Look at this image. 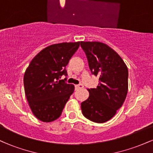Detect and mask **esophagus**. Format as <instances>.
Segmentation results:
<instances>
[{
    "mask_svg": "<svg viewBox=\"0 0 153 153\" xmlns=\"http://www.w3.org/2000/svg\"><path fill=\"white\" fill-rule=\"evenodd\" d=\"M75 87L76 89H81L83 88V85H82V84H79V85H75Z\"/></svg>",
    "mask_w": 153,
    "mask_h": 153,
    "instance_id": "obj_1",
    "label": "esophagus"
}]
</instances>
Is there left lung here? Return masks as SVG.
<instances>
[{
	"mask_svg": "<svg viewBox=\"0 0 153 153\" xmlns=\"http://www.w3.org/2000/svg\"><path fill=\"white\" fill-rule=\"evenodd\" d=\"M99 85L88 89L89 97L81 103L85 118L96 123L110 120L122 106L128 91V68L113 49L100 42H80Z\"/></svg>",
	"mask_w": 153,
	"mask_h": 153,
	"instance_id": "left-lung-1",
	"label": "left lung"
}]
</instances>
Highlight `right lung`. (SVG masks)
Listing matches in <instances>:
<instances>
[{
  "mask_svg": "<svg viewBox=\"0 0 153 153\" xmlns=\"http://www.w3.org/2000/svg\"><path fill=\"white\" fill-rule=\"evenodd\" d=\"M80 46V42L54 44L32 59L24 76V91L33 114L43 122L60 117L74 92V85L59 80L67 75L65 67Z\"/></svg>",
  "mask_w": 153,
  "mask_h": 153,
  "instance_id": "right-lung-1",
  "label": "right lung"
}]
</instances>
